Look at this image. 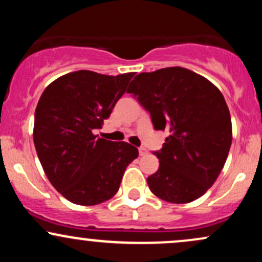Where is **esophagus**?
<instances>
[{"instance_id":"esophagus-1","label":"esophagus","mask_w":262,"mask_h":262,"mask_svg":"<svg viewBox=\"0 0 262 262\" xmlns=\"http://www.w3.org/2000/svg\"><path fill=\"white\" fill-rule=\"evenodd\" d=\"M148 154V150H146L145 148H139V155L140 156H144Z\"/></svg>"}]
</instances>
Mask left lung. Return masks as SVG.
<instances>
[{
    "mask_svg": "<svg viewBox=\"0 0 262 262\" xmlns=\"http://www.w3.org/2000/svg\"><path fill=\"white\" fill-rule=\"evenodd\" d=\"M127 92L150 113L156 130L170 133L154 152L160 165L146 180L152 193L177 204L203 196L223 169L233 138L218 87L175 66L137 75Z\"/></svg>",
    "mask_w": 262,
    "mask_h": 262,
    "instance_id": "obj_1",
    "label": "left lung"
}]
</instances>
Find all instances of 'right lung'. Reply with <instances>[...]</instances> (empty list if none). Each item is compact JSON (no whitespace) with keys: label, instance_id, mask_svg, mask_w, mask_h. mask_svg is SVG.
I'll list each match as a JSON object with an SVG mask.
<instances>
[{"label":"right lung","instance_id":"right-lung-1","mask_svg":"<svg viewBox=\"0 0 262 262\" xmlns=\"http://www.w3.org/2000/svg\"><path fill=\"white\" fill-rule=\"evenodd\" d=\"M133 76L79 70L60 76L41 93L33 140L48 180L70 202L95 206L112 198L127 166L139 155L125 141L93 134Z\"/></svg>","mask_w":262,"mask_h":262}]
</instances>
